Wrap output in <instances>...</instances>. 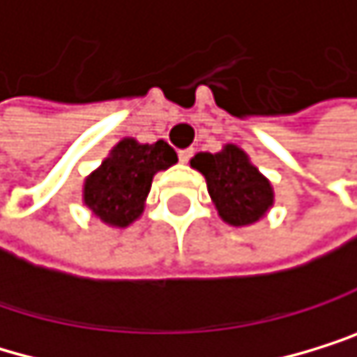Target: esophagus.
Segmentation results:
<instances>
[{"label": "esophagus", "instance_id": "34e87169", "mask_svg": "<svg viewBox=\"0 0 357 357\" xmlns=\"http://www.w3.org/2000/svg\"><path fill=\"white\" fill-rule=\"evenodd\" d=\"M190 158H193V149H182V151H180V162H188Z\"/></svg>", "mask_w": 357, "mask_h": 357}]
</instances>
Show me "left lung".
<instances>
[{
	"mask_svg": "<svg viewBox=\"0 0 357 357\" xmlns=\"http://www.w3.org/2000/svg\"><path fill=\"white\" fill-rule=\"evenodd\" d=\"M190 167L206 177L208 195L228 226H252L274 206V188L237 144L217 153H197Z\"/></svg>",
	"mask_w": 357,
	"mask_h": 357,
	"instance_id": "1",
	"label": "left lung"
}]
</instances>
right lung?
Segmentation results:
<instances>
[{"label": "right lung", "mask_w": 357, "mask_h": 357, "mask_svg": "<svg viewBox=\"0 0 357 357\" xmlns=\"http://www.w3.org/2000/svg\"><path fill=\"white\" fill-rule=\"evenodd\" d=\"M175 162L177 153L164 140L142 144L135 138H123L85 177L83 204L102 224L127 228L140 219L153 175Z\"/></svg>", "instance_id": "right-lung-1"}]
</instances>
